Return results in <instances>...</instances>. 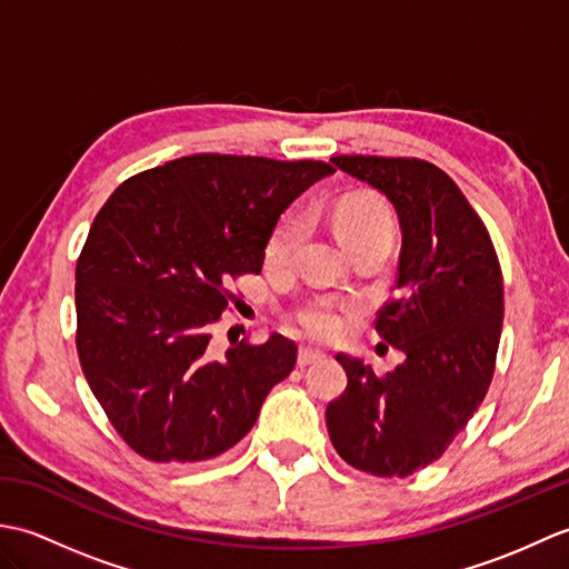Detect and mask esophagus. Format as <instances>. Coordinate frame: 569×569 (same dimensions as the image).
<instances>
[{
    "label": "esophagus",
    "mask_w": 569,
    "mask_h": 569,
    "mask_svg": "<svg viewBox=\"0 0 569 569\" xmlns=\"http://www.w3.org/2000/svg\"><path fill=\"white\" fill-rule=\"evenodd\" d=\"M325 355L320 352V349H310V347H300L298 352V367H310L316 365V361H322Z\"/></svg>",
    "instance_id": "esophagus-1"
}]
</instances>
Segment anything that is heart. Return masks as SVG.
Instances as JSON below:
<instances>
[{
  "instance_id": "b5f03b06",
  "label": "heart",
  "mask_w": 569,
  "mask_h": 569,
  "mask_svg": "<svg viewBox=\"0 0 569 569\" xmlns=\"http://www.w3.org/2000/svg\"><path fill=\"white\" fill-rule=\"evenodd\" d=\"M335 227L340 232L345 247L361 239H391L393 217L389 204L373 196H349L335 210ZM298 220L286 217L269 237L266 244V261L283 263L296 247ZM298 322L316 340H332L345 330V308L332 298H316L298 310Z\"/></svg>"
}]
</instances>
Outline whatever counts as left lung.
I'll return each mask as SVG.
<instances>
[{
    "label": "left lung",
    "instance_id": "1",
    "mask_svg": "<svg viewBox=\"0 0 569 569\" xmlns=\"http://www.w3.org/2000/svg\"><path fill=\"white\" fill-rule=\"evenodd\" d=\"M340 171L383 192L401 222L396 298L377 332L406 355L379 377L337 355L347 389L328 406V432L347 465L408 477L435 462L485 401L497 365L503 278L479 214L438 166L386 156H335Z\"/></svg>",
    "mask_w": 569,
    "mask_h": 569
}]
</instances>
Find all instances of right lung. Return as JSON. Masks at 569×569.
Wrapping results in <instances>:
<instances>
[{"label": "right lung", "mask_w": 569, "mask_h": 569, "mask_svg": "<svg viewBox=\"0 0 569 569\" xmlns=\"http://www.w3.org/2000/svg\"><path fill=\"white\" fill-rule=\"evenodd\" d=\"M335 173L322 161L196 153L131 176L94 217L76 269L82 373L151 462H202L253 428L296 367L283 335L210 349L237 276L261 273L281 212Z\"/></svg>", "instance_id": "add662e5"}]
</instances>
